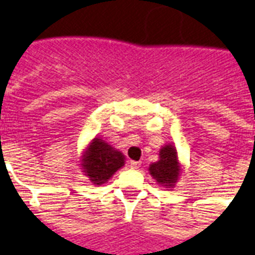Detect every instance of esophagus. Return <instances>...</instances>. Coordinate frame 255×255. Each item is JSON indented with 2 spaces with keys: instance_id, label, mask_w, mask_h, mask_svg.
<instances>
[{
  "instance_id": "1",
  "label": "esophagus",
  "mask_w": 255,
  "mask_h": 255,
  "mask_svg": "<svg viewBox=\"0 0 255 255\" xmlns=\"http://www.w3.org/2000/svg\"><path fill=\"white\" fill-rule=\"evenodd\" d=\"M129 166H131V169H138V167L141 166V162L140 161H131Z\"/></svg>"
}]
</instances>
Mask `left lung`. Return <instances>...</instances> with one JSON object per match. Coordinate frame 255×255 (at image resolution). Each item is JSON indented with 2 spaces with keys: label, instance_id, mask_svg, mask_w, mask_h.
Returning a JSON list of instances; mask_svg holds the SVG:
<instances>
[{
  "label": "left lung",
  "instance_id": "obj_1",
  "mask_svg": "<svg viewBox=\"0 0 255 255\" xmlns=\"http://www.w3.org/2000/svg\"><path fill=\"white\" fill-rule=\"evenodd\" d=\"M149 174L157 185L165 188H173L183 173V165L179 161L174 144H165L160 149L158 161L152 162L148 167Z\"/></svg>",
  "mask_w": 255,
  "mask_h": 255
}]
</instances>
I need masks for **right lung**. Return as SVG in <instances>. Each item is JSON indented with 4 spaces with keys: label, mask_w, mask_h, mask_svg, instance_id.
<instances>
[{
    "label": "right lung",
    "mask_w": 255,
    "mask_h": 255,
    "mask_svg": "<svg viewBox=\"0 0 255 255\" xmlns=\"http://www.w3.org/2000/svg\"><path fill=\"white\" fill-rule=\"evenodd\" d=\"M126 157L102 137L95 136L86 144L80 157L81 170L94 186H102L124 166Z\"/></svg>",
    "instance_id": "add662e5"
}]
</instances>
